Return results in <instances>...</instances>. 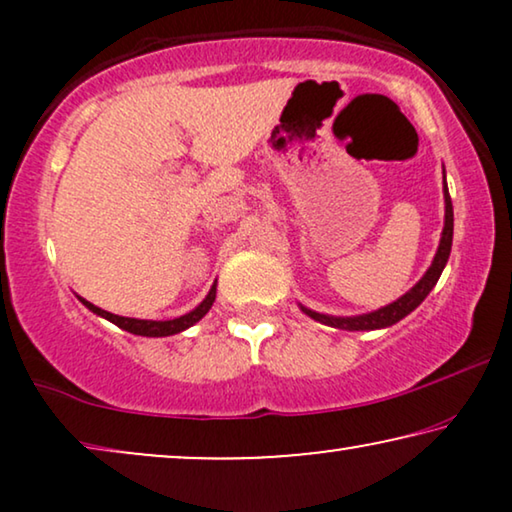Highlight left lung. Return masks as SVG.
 Returning a JSON list of instances; mask_svg holds the SVG:
<instances>
[{
  "mask_svg": "<svg viewBox=\"0 0 512 512\" xmlns=\"http://www.w3.org/2000/svg\"><path fill=\"white\" fill-rule=\"evenodd\" d=\"M445 193V226H443V237H440L438 251L433 256L431 268L426 270V275L419 279V282L412 286V289L401 296L394 303H389L387 307H380V310L368 312V314H359V317H331V314H319L314 310H307V307L300 305L307 317H312L314 321H321V324L333 326V328H342V331H377V328H387L394 326L396 321H401L403 317L419 307V303L429 296L433 286L440 279V272H443L447 258H450L452 251V233H454V212H452V200H450V191H447V184L443 186Z\"/></svg>",
  "mask_w": 512,
  "mask_h": 512,
  "instance_id": "left-lung-1",
  "label": "left lung"
}]
</instances>
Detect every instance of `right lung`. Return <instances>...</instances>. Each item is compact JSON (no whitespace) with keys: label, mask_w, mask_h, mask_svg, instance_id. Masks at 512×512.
<instances>
[{"label":"right lung","mask_w":512,"mask_h":512,"mask_svg":"<svg viewBox=\"0 0 512 512\" xmlns=\"http://www.w3.org/2000/svg\"><path fill=\"white\" fill-rule=\"evenodd\" d=\"M216 298V284L209 289V293L205 296V300L191 310L184 317H177V319H167V321H151V319H130V317H118V314H111L107 310H102V307H97L93 303H88L86 298H79L83 305L88 307L90 312H95L97 317H104L111 324H116L118 328H123V331L128 333H135V335H144V338H167V335H174V333H181L186 331V328H191L193 324H198V321L205 317L209 312V307H212Z\"/></svg>","instance_id":"1"}]
</instances>
